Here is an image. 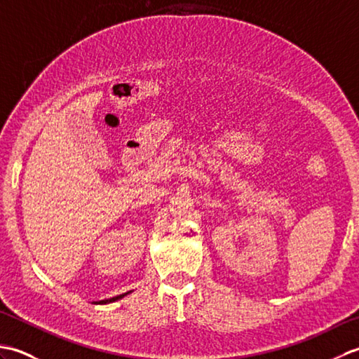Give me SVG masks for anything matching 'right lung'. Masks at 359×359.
Instances as JSON below:
<instances>
[{
    "instance_id": "right-lung-1",
    "label": "right lung",
    "mask_w": 359,
    "mask_h": 359,
    "mask_svg": "<svg viewBox=\"0 0 359 359\" xmlns=\"http://www.w3.org/2000/svg\"><path fill=\"white\" fill-rule=\"evenodd\" d=\"M131 292H128V293H123V294H118V296H114V297H109V299H103V301H97V302H94V304H109V302H116V301H118V299H121V297H125L126 294H129Z\"/></svg>"
}]
</instances>
